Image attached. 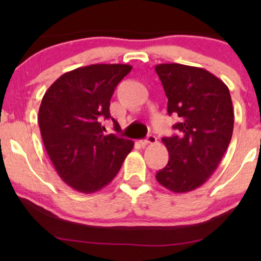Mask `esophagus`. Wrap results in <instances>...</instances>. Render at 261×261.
I'll use <instances>...</instances> for the list:
<instances>
[{
    "label": "esophagus",
    "mask_w": 261,
    "mask_h": 261,
    "mask_svg": "<svg viewBox=\"0 0 261 261\" xmlns=\"http://www.w3.org/2000/svg\"><path fill=\"white\" fill-rule=\"evenodd\" d=\"M157 142V139H155V136H153V135H148L147 137H146L145 140H141L140 143L141 145L146 146V145H153V143Z\"/></svg>",
    "instance_id": "esophagus-1"
}]
</instances>
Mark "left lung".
<instances>
[{"label": "left lung", "mask_w": 261, "mask_h": 261, "mask_svg": "<svg viewBox=\"0 0 261 261\" xmlns=\"http://www.w3.org/2000/svg\"><path fill=\"white\" fill-rule=\"evenodd\" d=\"M154 70L168 98V114L179 118L173 125L178 134L162 139L169 161L155 179L173 193H188L214 174L232 139L229 89L200 67L160 64Z\"/></svg>", "instance_id": "obj_1"}]
</instances>
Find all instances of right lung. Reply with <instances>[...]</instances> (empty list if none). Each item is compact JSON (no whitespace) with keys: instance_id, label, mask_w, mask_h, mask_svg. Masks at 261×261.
<instances>
[{"instance_id":"obj_1","label":"right lung","mask_w":261,"mask_h":261,"mask_svg":"<svg viewBox=\"0 0 261 261\" xmlns=\"http://www.w3.org/2000/svg\"><path fill=\"white\" fill-rule=\"evenodd\" d=\"M131 70L122 64L79 67L45 92L38 118L45 149L60 178L80 193L107 187L134 147L133 141L104 135L100 122L110 118L115 87Z\"/></svg>"}]
</instances>
